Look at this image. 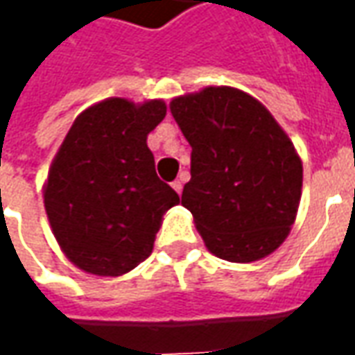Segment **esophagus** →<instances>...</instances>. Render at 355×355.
<instances>
[{
	"instance_id": "34e87169",
	"label": "esophagus",
	"mask_w": 355,
	"mask_h": 355,
	"mask_svg": "<svg viewBox=\"0 0 355 355\" xmlns=\"http://www.w3.org/2000/svg\"><path fill=\"white\" fill-rule=\"evenodd\" d=\"M173 190H175V192L178 193V196H180V193H182V180H175V182H173Z\"/></svg>"
}]
</instances>
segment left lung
Segmentation results:
<instances>
[{"label": "left lung", "instance_id": "8db88e82", "mask_svg": "<svg viewBox=\"0 0 355 355\" xmlns=\"http://www.w3.org/2000/svg\"><path fill=\"white\" fill-rule=\"evenodd\" d=\"M171 114L192 146L182 205L209 251L230 262L274 253L302 192V162L274 116L234 87L177 96Z\"/></svg>", "mask_w": 355, "mask_h": 355}]
</instances>
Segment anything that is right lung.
<instances>
[{"label": "right lung", "instance_id": "add662e5", "mask_svg": "<svg viewBox=\"0 0 355 355\" xmlns=\"http://www.w3.org/2000/svg\"><path fill=\"white\" fill-rule=\"evenodd\" d=\"M163 101L106 98L76 117L51 163L45 211L68 261L93 275L127 274L150 257L178 193L155 175L146 144Z\"/></svg>", "mask_w": 355, "mask_h": 355}]
</instances>
